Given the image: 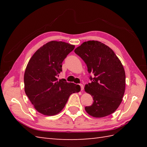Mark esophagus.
Returning <instances> with one entry per match:
<instances>
[{"instance_id": "esophagus-1", "label": "esophagus", "mask_w": 147, "mask_h": 147, "mask_svg": "<svg viewBox=\"0 0 147 147\" xmlns=\"http://www.w3.org/2000/svg\"><path fill=\"white\" fill-rule=\"evenodd\" d=\"M80 87H81V90H82V91H83V88H84V86H83V85H82V84H80Z\"/></svg>"}]
</instances>
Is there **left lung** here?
<instances>
[{
	"label": "left lung",
	"mask_w": 147,
	"mask_h": 147,
	"mask_svg": "<svg viewBox=\"0 0 147 147\" xmlns=\"http://www.w3.org/2000/svg\"><path fill=\"white\" fill-rule=\"evenodd\" d=\"M93 74L91 83L86 84L85 91L93 99L92 105L85 107L92 117L100 118L116 111L123 100L126 85L123 65L112 50L100 42L90 40L74 50Z\"/></svg>",
	"instance_id": "obj_1"
}]
</instances>
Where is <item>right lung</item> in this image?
<instances>
[{
  "mask_svg": "<svg viewBox=\"0 0 147 147\" xmlns=\"http://www.w3.org/2000/svg\"><path fill=\"white\" fill-rule=\"evenodd\" d=\"M74 47L64 42L51 41L30 59L24 74V92L40 114L49 116L59 114L72 93L80 91V85L57 78L62 62Z\"/></svg>",
  "mask_w": 147,
  "mask_h": 147,
  "instance_id": "1",
  "label": "right lung"
}]
</instances>
